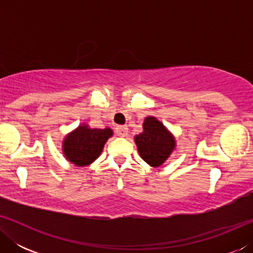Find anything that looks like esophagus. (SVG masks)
<instances>
[{
	"label": "esophagus",
	"instance_id": "esophagus-1",
	"mask_svg": "<svg viewBox=\"0 0 253 253\" xmlns=\"http://www.w3.org/2000/svg\"><path fill=\"white\" fill-rule=\"evenodd\" d=\"M116 133L121 137H126L127 134V126H119L116 127Z\"/></svg>",
	"mask_w": 253,
	"mask_h": 253
}]
</instances>
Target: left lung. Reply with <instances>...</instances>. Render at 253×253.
<instances>
[{
    "label": "left lung",
    "instance_id": "left-lung-1",
    "mask_svg": "<svg viewBox=\"0 0 253 253\" xmlns=\"http://www.w3.org/2000/svg\"><path fill=\"white\" fill-rule=\"evenodd\" d=\"M144 131L134 137L141 159L152 167H160L176 146L172 134L153 116L145 119Z\"/></svg>",
    "mask_w": 253,
    "mask_h": 253
}]
</instances>
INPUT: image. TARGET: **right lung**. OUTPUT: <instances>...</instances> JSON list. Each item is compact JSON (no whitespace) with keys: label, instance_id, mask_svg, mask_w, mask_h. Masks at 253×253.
Instances as JSON below:
<instances>
[{"label":"right lung","instance_id":"obj_1","mask_svg":"<svg viewBox=\"0 0 253 253\" xmlns=\"http://www.w3.org/2000/svg\"><path fill=\"white\" fill-rule=\"evenodd\" d=\"M113 136V130L91 129L88 126H79L63 140V153L68 161L78 166L91 165L99 158L108 138Z\"/></svg>","mask_w":253,"mask_h":253}]
</instances>
